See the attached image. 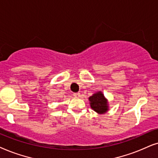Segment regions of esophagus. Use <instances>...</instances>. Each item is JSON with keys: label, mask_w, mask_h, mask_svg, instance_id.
<instances>
[{"label": "esophagus", "mask_w": 158, "mask_h": 158, "mask_svg": "<svg viewBox=\"0 0 158 158\" xmlns=\"http://www.w3.org/2000/svg\"><path fill=\"white\" fill-rule=\"evenodd\" d=\"M73 96H74L75 98H79V97L81 96V94L79 92H76V93H73Z\"/></svg>", "instance_id": "34e87169"}]
</instances>
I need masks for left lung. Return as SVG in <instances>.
I'll return each mask as SVG.
<instances>
[{"label": "left lung", "instance_id": "left-lung-1", "mask_svg": "<svg viewBox=\"0 0 158 158\" xmlns=\"http://www.w3.org/2000/svg\"><path fill=\"white\" fill-rule=\"evenodd\" d=\"M90 106L95 112L98 113H104L108 110V102L105 98L103 94L101 92H98L89 97Z\"/></svg>", "mask_w": 158, "mask_h": 158}]
</instances>
